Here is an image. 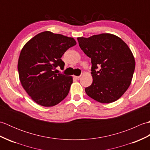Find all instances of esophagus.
I'll return each instance as SVG.
<instances>
[{
	"instance_id": "1",
	"label": "esophagus",
	"mask_w": 150,
	"mask_h": 150,
	"mask_svg": "<svg viewBox=\"0 0 150 150\" xmlns=\"http://www.w3.org/2000/svg\"><path fill=\"white\" fill-rule=\"evenodd\" d=\"M73 77H74L76 79H79L81 78V76H75V75H74V76H73Z\"/></svg>"
}]
</instances>
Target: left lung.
<instances>
[{
    "label": "left lung",
    "instance_id": "1",
    "mask_svg": "<svg viewBox=\"0 0 150 150\" xmlns=\"http://www.w3.org/2000/svg\"><path fill=\"white\" fill-rule=\"evenodd\" d=\"M77 40L81 49L91 60L93 82L85 88L86 93L101 103L116 101L132 80L135 61L131 50L120 38L110 33ZM98 67L100 69L97 71Z\"/></svg>",
    "mask_w": 150,
    "mask_h": 150
}]
</instances>
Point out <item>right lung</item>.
I'll list each match as a JSON object with an SVG mask.
<instances>
[{"label":"right lung","instance_id":"obj_1","mask_svg":"<svg viewBox=\"0 0 150 150\" xmlns=\"http://www.w3.org/2000/svg\"><path fill=\"white\" fill-rule=\"evenodd\" d=\"M76 44L72 37L46 31L33 37L22 47L18 61L19 79L37 104L53 106L68 95L73 77L53 70L57 66L64 68L62 56Z\"/></svg>","mask_w":150,"mask_h":150}]
</instances>
